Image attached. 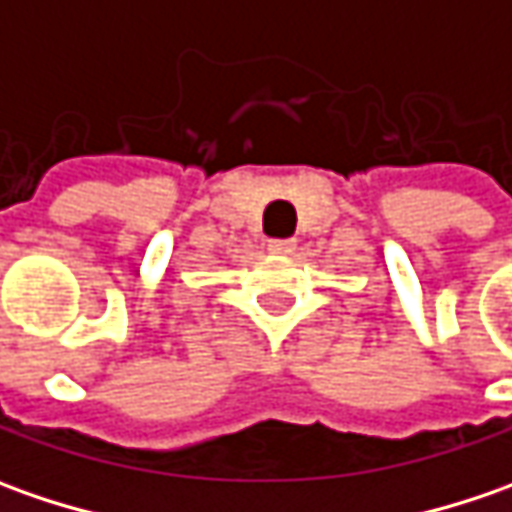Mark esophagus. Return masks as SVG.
I'll return each instance as SVG.
<instances>
[{
  "label": "esophagus",
  "mask_w": 512,
  "mask_h": 512,
  "mask_svg": "<svg viewBox=\"0 0 512 512\" xmlns=\"http://www.w3.org/2000/svg\"><path fill=\"white\" fill-rule=\"evenodd\" d=\"M267 250H270V253H282V256H287V253L296 250V242H293V239H270V242H267Z\"/></svg>",
  "instance_id": "obj_1"
}]
</instances>
